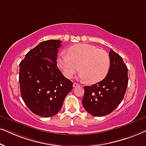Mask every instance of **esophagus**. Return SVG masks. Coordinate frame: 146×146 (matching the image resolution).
I'll use <instances>...</instances> for the list:
<instances>
[{
    "label": "esophagus",
    "instance_id": "34e87169",
    "mask_svg": "<svg viewBox=\"0 0 146 146\" xmlns=\"http://www.w3.org/2000/svg\"><path fill=\"white\" fill-rule=\"evenodd\" d=\"M80 86V84H78V83H76V82H74L73 84V86L74 87V88H76V87H78V86Z\"/></svg>",
    "mask_w": 146,
    "mask_h": 146
}]
</instances>
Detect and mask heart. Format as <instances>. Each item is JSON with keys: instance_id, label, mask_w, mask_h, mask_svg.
<instances>
[{"instance_id": "obj_1", "label": "heart", "mask_w": 146, "mask_h": 146, "mask_svg": "<svg viewBox=\"0 0 146 146\" xmlns=\"http://www.w3.org/2000/svg\"><path fill=\"white\" fill-rule=\"evenodd\" d=\"M110 56L106 52L94 46L77 44L62 52L57 58V65L63 74L71 78L80 70V77L88 84L99 82L108 72Z\"/></svg>"}]
</instances>
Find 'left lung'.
I'll use <instances>...</instances> for the list:
<instances>
[{
    "instance_id": "1",
    "label": "left lung",
    "mask_w": 146,
    "mask_h": 146,
    "mask_svg": "<svg viewBox=\"0 0 146 146\" xmlns=\"http://www.w3.org/2000/svg\"><path fill=\"white\" fill-rule=\"evenodd\" d=\"M109 56L110 66L105 78L91 86H84L83 106L94 116L112 112L122 101L128 84L127 68L122 58L112 50Z\"/></svg>"
}]
</instances>
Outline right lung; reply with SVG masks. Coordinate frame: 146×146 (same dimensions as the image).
<instances>
[{
    "instance_id": "right-lung-1",
    "label": "right lung",
    "mask_w": 146,
    "mask_h": 146,
    "mask_svg": "<svg viewBox=\"0 0 146 146\" xmlns=\"http://www.w3.org/2000/svg\"><path fill=\"white\" fill-rule=\"evenodd\" d=\"M61 40L42 42L25 55L20 63L21 97L32 112L41 117L56 114L72 90L73 82L57 66Z\"/></svg>"
}]
</instances>
